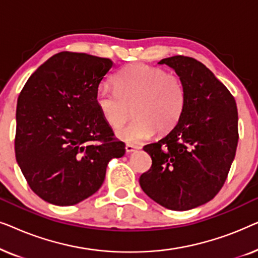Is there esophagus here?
<instances>
[{"label": "esophagus", "instance_id": "1", "mask_svg": "<svg viewBox=\"0 0 258 258\" xmlns=\"http://www.w3.org/2000/svg\"><path fill=\"white\" fill-rule=\"evenodd\" d=\"M139 149H140V147L134 146V144H126V146H125V151L128 154H132V153H134V151H136Z\"/></svg>", "mask_w": 258, "mask_h": 258}]
</instances>
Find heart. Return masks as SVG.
Here are the masks:
<instances>
[{
  "label": "heart",
  "mask_w": 258,
  "mask_h": 258,
  "mask_svg": "<svg viewBox=\"0 0 258 258\" xmlns=\"http://www.w3.org/2000/svg\"><path fill=\"white\" fill-rule=\"evenodd\" d=\"M115 88L101 86L96 104L105 122L119 128L132 115L133 122L117 130L116 136L126 143H141L155 130L168 133L177 124L186 104L185 86L181 77L164 69L133 63L114 77Z\"/></svg>",
  "instance_id": "obj_1"
}]
</instances>
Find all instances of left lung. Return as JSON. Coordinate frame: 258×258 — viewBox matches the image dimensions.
<instances>
[{
  "mask_svg": "<svg viewBox=\"0 0 258 258\" xmlns=\"http://www.w3.org/2000/svg\"><path fill=\"white\" fill-rule=\"evenodd\" d=\"M158 64L181 77L186 104L177 124L143 148L153 164L140 185L167 209H194L213 200L227 179L238 142L237 107L224 84L195 58L172 56Z\"/></svg>",
  "mask_w": 258,
  "mask_h": 258,
  "instance_id": "1",
  "label": "left lung"
}]
</instances>
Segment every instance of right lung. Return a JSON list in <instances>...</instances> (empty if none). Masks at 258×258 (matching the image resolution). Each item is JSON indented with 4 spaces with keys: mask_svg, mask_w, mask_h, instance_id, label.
Returning <instances> with one entry per match:
<instances>
[{
    "mask_svg": "<svg viewBox=\"0 0 258 258\" xmlns=\"http://www.w3.org/2000/svg\"><path fill=\"white\" fill-rule=\"evenodd\" d=\"M109 58L58 52L38 67L16 108L15 155L31 190L45 202L74 206L94 195L111 158L125 146L114 139L96 104Z\"/></svg>",
    "mask_w": 258,
    "mask_h": 258,
    "instance_id": "1",
    "label": "right lung"
}]
</instances>
